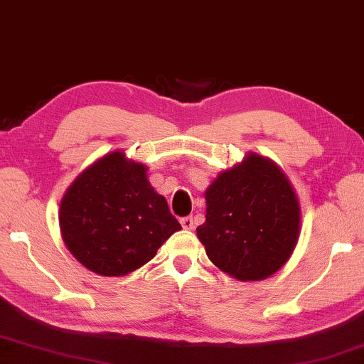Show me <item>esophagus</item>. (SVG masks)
Returning <instances> with one entry per match:
<instances>
[{"mask_svg": "<svg viewBox=\"0 0 364 364\" xmlns=\"http://www.w3.org/2000/svg\"><path fill=\"white\" fill-rule=\"evenodd\" d=\"M180 222H181V227H183L184 230H193V228H194L193 217H183Z\"/></svg>", "mask_w": 364, "mask_h": 364, "instance_id": "1", "label": "esophagus"}]
</instances>
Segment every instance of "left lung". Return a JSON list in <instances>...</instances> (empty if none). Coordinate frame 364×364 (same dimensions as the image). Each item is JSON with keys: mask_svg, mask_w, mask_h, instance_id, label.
Returning <instances> with one entry per match:
<instances>
[{"mask_svg": "<svg viewBox=\"0 0 364 364\" xmlns=\"http://www.w3.org/2000/svg\"><path fill=\"white\" fill-rule=\"evenodd\" d=\"M198 238L210 261L238 280L275 274L295 250L299 204L287 176L256 154L218 175L205 191Z\"/></svg>", "mask_w": 364, "mask_h": 364, "instance_id": "obj_1", "label": "left lung"}]
</instances>
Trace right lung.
Masks as SVG:
<instances>
[{"label":"right lung","mask_w":364,"mask_h":364,"mask_svg":"<svg viewBox=\"0 0 364 364\" xmlns=\"http://www.w3.org/2000/svg\"><path fill=\"white\" fill-rule=\"evenodd\" d=\"M146 166L112 152L80 173L60 205L63 240L77 261L105 277L139 269L181 228Z\"/></svg>","instance_id":"add662e5"}]
</instances>
